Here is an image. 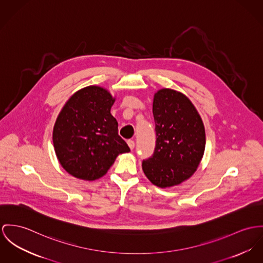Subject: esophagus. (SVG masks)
Instances as JSON below:
<instances>
[{
    "label": "esophagus",
    "instance_id": "1",
    "mask_svg": "<svg viewBox=\"0 0 263 263\" xmlns=\"http://www.w3.org/2000/svg\"><path fill=\"white\" fill-rule=\"evenodd\" d=\"M127 144H128V146H129V148H130L131 150L134 149V147H135V142L133 141V140H128Z\"/></svg>",
    "mask_w": 263,
    "mask_h": 263
}]
</instances>
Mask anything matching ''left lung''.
<instances>
[{
    "instance_id": "8db88e82",
    "label": "left lung",
    "mask_w": 263,
    "mask_h": 263,
    "mask_svg": "<svg viewBox=\"0 0 263 263\" xmlns=\"http://www.w3.org/2000/svg\"><path fill=\"white\" fill-rule=\"evenodd\" d=\"M153 116L156 146L142 163L152 184L167 188L189 179L205 150V129L195 106L181 92L163 88L154 94Z\"/></svg>"
}]
</instances>
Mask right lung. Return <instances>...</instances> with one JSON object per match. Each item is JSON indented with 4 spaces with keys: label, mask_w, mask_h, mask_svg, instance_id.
<instances>
[{
    "label": "right lung",
    "mask_w": 263,
    "mask_h": 263,
    "mask_svg": "<svg viewBox=\"0 0 263 263\" xmlns=\"http://www.w3.org/2000/svg\"><path fill=\"white\" fill-rule=\"evenodd\" d=\"M115 98L105 88L88 86L74 93L56 119L53 144L61 166L72 176L93 181L117 156L130 151L111 114Z\"/></svg>",
    "instance_id": "right-lung-1"
}]
</instances>
